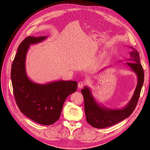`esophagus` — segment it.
<instances>
[{"instance_id": "obj_1", "label": "esophagus", "mask_w": 150, "mask_h": 150, "mask_svg": "<svg viewBox=\"0 0 150 150\" xmlns=\"http://www.w3.org/2000/svg\"><path fill=\"white\" fill-rule=\"evenodd\" d=\"M84 86V83L83 81H80L78 82V87L79 89H81L82 88H83V86Z\"/></svg>"}]
</instances>
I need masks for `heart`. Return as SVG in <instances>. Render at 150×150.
<instances>
[{
  "label": "heart",
  "instance_id": "1",
  "mask_svg": "<svg viewBox=\"0 0 150 150\" xmlns=\"http://www.w3.org/2000/svg\"><path fill=\"white\" fill-rule=\"evenodd\" d=\"M108 53L107 52H103V53H102V54L100 55V57H99V61H102V60H103L104 59H105V58L108 57Z\"/></svg>",
  "mask_w": 150,
  "mask_h": 150
}]
</instances>
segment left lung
Returning a JSON list of instances; mask_svg holds the SVG:
<instances>
[{
  "label": "left lung",
  "instance_id": "8db88e82",
  "mask_svg": "<svg viewBox=\"0 0 150 150\" xmlns=\"http://www.w3.org/2000/svg\"><path fill=\"white\" fill-rule=\"evenodd\" d=\"M129 53V62H126L137 76V84L132 97L127 106L120 109H112L100 106L94 99L90 89L84 87L81 93L84 97V110L86 120L92 127L96 128H105L117 124L128 118L135 109L140 97L144 81V69L140 64L139 52L132 47Z\"/></svg>",
  "mask_w": 150,
  "mask_h": 150
}]
</instances>
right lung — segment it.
Listing matches in <instances>:
<instances>
[{
    "mask_svg": "<svg viewBox=\"0 0 150 150\" xmlns=\"http://www.w3.org/2000/svg\"><path fill=\"white\" fill-rule=\"evenodd\" d=\"M47 36H28L20 44L13 60L11 78L14 98L20 111L33 121L44 125L56 122L63 105L77 89L75 81H57L45 84L30 80L25 71V58L30 45L42 42Z\"/></svg>",
    "mask_w": 150,
    "mask_h": 150,
    "instance_id": "add662e5",
    "label": "right lung"
}]
</instances>
